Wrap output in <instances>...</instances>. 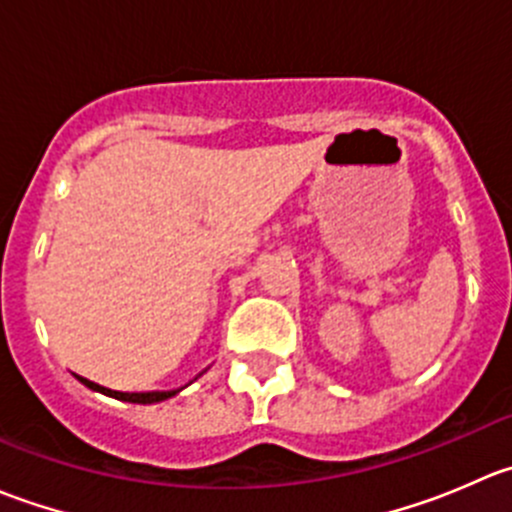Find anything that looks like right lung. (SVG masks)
<instances>
[{
    "mask_svg": "<svg viewBox=\"0 0 512 512\" xmlns=\"http://www.w3.org/2000/svg\"><path fill=\"white\" fill-rule=\"evenodd\" d=\"M79 381H81V384H84V386H89V389L101 391V394L113 396V399H118V401H131V404H156V401L170 399V396H175V394H178V391H180V389H173V391H138V394H128V391L106 389V386L96 384V381L84 379V376H79Z\"/></svg>",
    "mask_w": 512,
    "mask_h": 512,
    "instance_id": "add662e5",
    "label": "right lung"
}]
</instances>
